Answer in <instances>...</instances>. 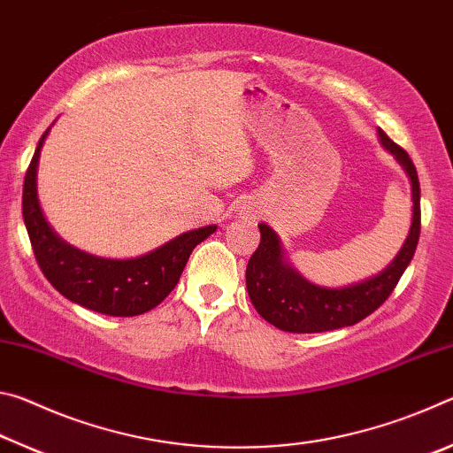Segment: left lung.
Instances as JSON below:
<instances>
[{"mask_svg": "<svg viewBox=\"0 0 453 453\" xmlns=\"http://www.w3.org/2000/svg\"><path fill=\"white\" fill-rule=\"evenodd\" d=\"M381 148L394 156L410 180L411 224L395 257L380 273L342 288L316 286L303 278L288 259L280 235L259 224L257 250L245 267V286L259 316L291 334H319L354 326L388 300L405 267L410 265L419 240V181L411 159L400 145L378 129Z\"/></svg>", "mask_w": 453, "mask_h": 453, "instance_id": "left-lung-1", "label": "left lung"}]
</instances>
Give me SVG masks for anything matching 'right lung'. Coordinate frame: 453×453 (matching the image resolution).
I'll list each match as a JSON object with an SVG mask.
<instances>
[{
    "label": "right lung",
    "instance_id": "obj_1",
    "mask_svg": "<svg viewBox=\"0 0 453 453\" xmlns=\"http://www.w3.org/2000/svg\"><path fill=\"white\" fill-rule=\"evenodd\" d=\"M50 129L37 143L24 181V221L37 265L61 296L91 311L129 318L153 310L178 286L196 245L218 226L191 229L150 254L129 259L99 257L73 248L53 232L37 197V167Z\"/></svg>",
    "mask_w": 453,
    "mask_h": 453
}]
</instances>
